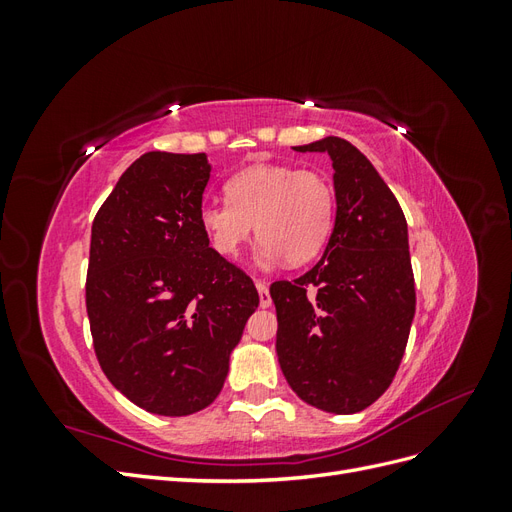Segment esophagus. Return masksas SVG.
Masks as SVG:
<instances>
[{"instance_id":"esophagus-1","label":"esophagus","mask_w":512,"mask_h":512,"mask_svg":"<svg viewBox=\"0 0 512 512\" xmlns=\"http://www.w3.org/2000/svg\"><path fill=\"white\" fill-rule=\"evenodd\" d=\"M256 288H258V294H260V307H269L271 305V294H269L267 282L256 280Z\"/></svg>"}]
</instances>
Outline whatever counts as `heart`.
<instances>
[{
    "mask_svg": "<svg viewBox=\"0 0 512 512\" xmlns=\"http://www.w3.org/2000/svg\"><path fill=\"white\" fill-rule=\"evenodd\" d=\"M226 203L200 207L198 222L222 258H235L256 235L260 258L301 267L327 245L335 226V190L318 170L256 164L226 181Z\"/></svg>",
    "mask_w": 512,
    "mask_h": 512,
    "instance_id": "b5f03b06",
    "label": "heart"
}]
</instances>
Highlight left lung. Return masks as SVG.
I'll return each mask as SVG.
<instances>
[{
	"label": "left lung",
	"instance_id": "8db88e82",
	"mask_svg": "<svg viewBox=\"0 0 512 512\" xmlns=\"http://www.w3.org/2000/svg\"><path fill=\"white\" fill-rule=\"evenodd\" d=\"M327 151L335 228L324 256L294 282H273L277 359L309 406L354 414L389 389L416 307L408 224L395 194L344 138L294 147Z\"/></svg>",
	"mask_w": 512,
	"mask_h": 512
}]
</instances>
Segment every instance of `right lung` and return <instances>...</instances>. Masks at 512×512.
<instances>
[{"label": "right lung", "instance_id": "add662e5", "mask_svg": "<svg viewBox=\"0 0 512 512\" xmlns=\"http://www.w3.org/2000/svg\"><path fill=\"white\" fill-rule=\"evenodd\" d=\"M205 153L149 151L91 226L85 303L96 359L132 404L188 416L220 395L230 350L258 307L252 277L200 228Z\"/></svg>", "mask_w": 512, "mask_h": 512}]
</instances>
